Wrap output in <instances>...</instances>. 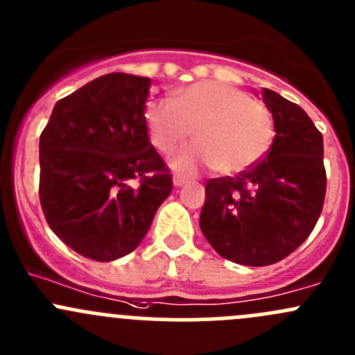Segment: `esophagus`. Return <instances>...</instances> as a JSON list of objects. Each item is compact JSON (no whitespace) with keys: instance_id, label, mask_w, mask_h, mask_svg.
<instances>
[{"instance_id":"34e87169","label":"esophagus","mask_w":355,"mask_h":355,"mask_svg":"<svg viewBox=\"0 0 355 355\" xmlns=\"http://www.w3.org/2000/svg\"><path fill=\"white\" fill-rule=\"evenodd\" d=\"M185 184H187V178L180 177V175H175V177H173L175 187H182V185H185Z\"/></svg>"}]
</instances>
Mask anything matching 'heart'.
Here are the masks:
<instances>
[{
  "label": "heart",
  "instance_id": "1",
  "mask_svg": "<svg viewBox=\"0 0 355 355\" xmlns=\"http://www.w3.org/2000/svg\"><path fill=\"white\" fill-rule=\"evenodd\" d=\"M144 118L153 146L163 153L173 151L194 130L198 142L171 157V168L182 173L200 168L241 173L266 155L273 141V118L266 106L223 82L177 89L173 101L149 103Z\"/></svg>",
  "mask_w": 355,
  "mask_h": 355
}]
</instances>
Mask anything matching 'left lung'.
Listing matches in <instances>:
<instances>
[{
	"label": "left lung",
	"instance_id": "obj_1",
	"mask_svg": "<svg viewBox=\"0 0 355 355\" xmlns=\"http://www.w3.org/2000/svg\"><path fill=\"white\" fill-rule=\"evenodd\" d=\"M275 123L263 161L235 178H213L199 225L211 247L244 266L287 257L313 232L327 192L323 135L295 103L271 89L261 92Z\"/></svg>",
	"mask_w": 355,
	"mask_h": 355
}]
</instances>
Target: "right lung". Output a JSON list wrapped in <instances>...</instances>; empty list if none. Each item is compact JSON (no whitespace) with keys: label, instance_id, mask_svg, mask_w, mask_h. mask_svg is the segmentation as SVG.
<instances>
[{"label":"right lung","instance_id":"add662e5","mask_svg":"<svg viewBox=\"0 0 355 355\" xmlns=\"http://www.w3.org/2000/svg\"><path fill=\"white\" fill-rule=\"evenodd\" d=\"M149 87L151 78L130 73L94 78L56 103L39 139L46 221L89 259L110 263L137 249L173 189L149 142Z\"/></svg>","mask_w":355,"mask_h":355}]
</instances>
